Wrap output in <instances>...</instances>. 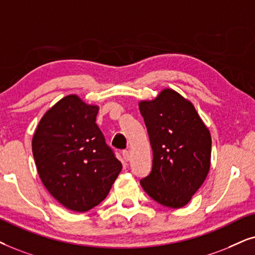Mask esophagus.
<instances>
[{"mask_svg": "<svg viewBox=\"0 0 255 255\" xmlns=\"http://www.w3.org/2000/svg\"><path fill=\"white\" fill-rule=\"evenodd\" d=\"M122 156H124V159H125L126 162H128L130 159V152L128 151V150L122 151Z\"/></svg>", "mask_w": 255, "mask_h": 255, "instance_id": "1", "label": "esophagus"}]
</instances>
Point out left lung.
I'll return each mask as SVG.
<instances>
[{
  "mask_svg": "<svg viewBox=\"0 0 255 255\" xmlns=\"http://www.w3.org/2000/svg\"><path fill=\"white\" fill-rule=\"evenodd\" d=\"M138 108L152 149V169L141 186L154 201L183 208L204 183L211 165V134L191 101L163 88Z\"/></svg>",
  "mask_w": 255,
  "mask_h": 255,
  "instance_id": "8db88e82",
  "label": "left lung"
}]
</instances>
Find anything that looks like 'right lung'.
Returning <instances> with one entry per match:
<instances>
[{
    "label": "right lung",
    "instance_id": "obj_1",
    "mask_svg": "<svg viewBox=\"0 0 255 255\" xmlns=\"http://www.w3.org/2000/svg\"><path fill=\"white\" fill-rule=\"evenodd\" d=\"M98 112V105L70 94L45 112L32 137L40 181L57 202L76 212L103 202L122 169L96 124Z\"/></svg>",
    "mask_w": 255,
    "mask_h": 255
}]
</instances>
